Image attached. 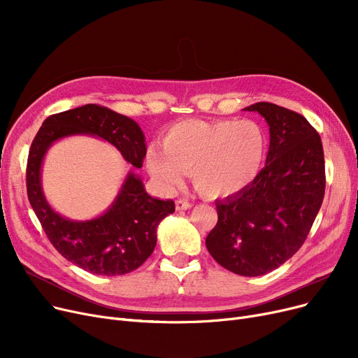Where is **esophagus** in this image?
<instances>
[{"mask_svg": "<svg viewBox=\"0 0 358 358\" xmlns=\"http://www.w3.org/2000/svg\"><path fill=\"white\" fill-rule=\"evenodd\" d=\"M192 203L189 201V200H185V199H178L177 201H176V208H177V210H187V209H192Z\"/></svg>", "mask_w": 358, "mask_h": 358, "instance_id": "esophagus-1", "label": "esophagus"}]
</instances>
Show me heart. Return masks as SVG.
<instances>
[{
	"mask_svg": "<svg viewBox=\"0 0 358 358\" xmlns=\"http://www.w3.org/2000/svg\"><path fill=\"white\" fill-rule=\"evenodd\" d=\"M268 139L252 120H184L146 152L148 171L165 187L182 182L190 171L199 193L228 197L250 185L264 166Z\"/></svg>",
	"mask_w": 358,
	"mask_h": 358,
	"instance_id": "obj_1",
	"label": "heart"
}]
</instances>
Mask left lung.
I'll return each instance as SVG.
<instances>
[{
	"label": "left lung",
	"mask_w": 358,
	"mask_h": 358,
	"mask_svg": "<svg viewBox=\"0 0 358 358\" xmlns=\"http://www.w3.org/2000/svg\"><path fill=\"white\" fill-rule=\"evenodd\" d=\"M243 110L270 126L266 166L245 189L216 200L217 223L206 247L222 267L257 277L303 245L324 200L325 159L321 136L302 115L266 101Z\"/></svg>",
	"instance_id": "8db88e82"
}]
</instances>
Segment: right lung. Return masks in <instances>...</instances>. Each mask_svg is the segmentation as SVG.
Instances as JSON below:
<instances>
[{
  "mask_svg": "<svg viewBox=\"0 0 358 358\" xmlns=\"http://www.w3.org/2000/svg\"><path fill=\"white\" fill-rule=\"evenodd\" d=\"M73 135L97 136L115 145L123 158L141 168L146 143L139 124L97 104L49 116L31 142L27 159V197L52 245L64 258L97 275H122L141 267L154 252L157 228L174 213L173 200L150 197L142 180L129 171L110 208L90 220L56 213L42 189V162L53 142Z\"/></svg>",
  "mask_w": 358,
  "mask_h": 358,
  "instance_id": "add662e5",
  "label": "right lung"
}]
</instances>
